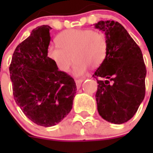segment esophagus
I'll list each match as a JSON object with an SVG mask.
<instances>
[{
	"label": "esophagus",
	"instance_id": "34e87169",
	"mask_svg": "<svg viewBox=\"0 0 153 153\" xmlns=\"http://www.w3.org/2000/svg\"><path fill=\"white\" fill-rule=\"evenodd\" d=\"M83 79H75V82H76V86H77V88H79L81 86V84H82V83H83Z\"/></svg>",
	"mask_w": 153,
	"mask_h": 153
}]
</instances>
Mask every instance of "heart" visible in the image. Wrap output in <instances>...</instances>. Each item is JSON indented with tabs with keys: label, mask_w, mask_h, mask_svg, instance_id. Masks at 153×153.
Returning <instances> with one entry per match:
<instances>
[{
	"label": "heart",
	"mask_w": 153,
	"mask_h": 153,
	"mask_svg": "<svg viewBox=\"0 0 153 153\" xmlns=\"http://www.w3.org/2000/svg\"><path fill=\"white\" fill-rule=\"evenodd\" d=\"M58 46H51L48 56L61 72H67L76 62L74 73L81 76L88 68L97 69L102 64L107 52L108 43L102 32L89 29H70L56 36Z\"/></svg>",
	"instance_id": "1"
}]
</instances>
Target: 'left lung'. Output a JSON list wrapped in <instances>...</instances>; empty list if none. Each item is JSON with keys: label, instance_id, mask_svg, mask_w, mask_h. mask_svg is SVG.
Segmentation results:
<instances>
[{"label": "left lung", "instance_id": "obj_1", "mask_svg": "<svg viewBox=\"0 0 153 153\" xmlns=\"http://www.w3.org/2000/svg\"><path fill=\"white\" fill-rule=\"evenodd\" d=\"M95 27L103 31L108 43L106 57L93 75L98 83L97 109L108 122L124 123L132 118L145 97L143 53L119 22L100 21Z\"/></svg>", "mask_w": 153, "mask_h": 153}]
</instances>
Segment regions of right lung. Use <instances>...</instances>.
Here are the masks:
<instances>
[{
	"mask_svg": "<svg viewBox=\"0 0 153 153\" xmlns=\"http://www.w3.org/2000/svg\"><path fill=\"white\" fill-rule=\"evenodd\" d=\"M51 29L48 25L33 29L16 47L9 67L16 103L30 120L45 127L67 117L76 93L74 79L47 56Z\"/></svg>",
	"mask_w": 153,
	"mask_h": 153,
	"instance_id": "right-lung-1",
	"label": "right lung"
}]
</instances>
